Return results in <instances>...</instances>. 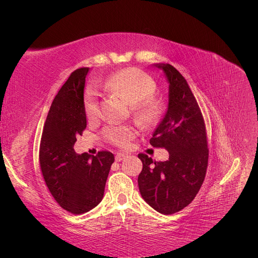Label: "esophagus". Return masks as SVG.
I'll use <instances>...</instances> for the list:
<instances>
[{"instance_id":"1","label":"esophagus","mask_w":258,"mask_h":258,"mask_svg":"<svg viewBox=\"0 0 258 258\" xmlns=\"http://www.w3.org/2000/svg\"><path fill=\"white\" fill-rule=\"evenodd\" d=\"M127 157V155L124 153H117L116 156H115V160L116 161H121L122 159H124Z\"/></svg>"}]
</instances>
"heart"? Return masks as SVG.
Segmentation results:
<instances>
[{
  "label": "heart",
  "mask_w": 258,
  "mask_h": 258,
  "mask_svg": "<svg viewBox=\"0 0 258 258\" xmlns=\"http://www.w3.org/2000/svg\"><path fill=\"white\" fill-rule=\"evenodd\" d=\"M108 90L117 93L131 103V110L145 123L157 122L163 113V104L157 98L152 97L156 84L152 77L137 68L121 70L110 75L103 82ZM98 91L88 87L84 96V110L89 119L96 118L99 113ZM138 134L131 123L111 124L103 129L105 141L118 147H126Z\"/></svg>",
  "instance_id": "b5f03b06"
}]
</instances>
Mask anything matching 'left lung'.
Wrapping results in <instances>:
<instances>
[{
	"instance_id": "8db88e82",
	"label": "left lung",
	"mask_w": 258,
	"mask_h": 258,
	"mask_svg": "<svg viewBox=\"0 0 258 258\" xmlns=\"http://www.w3.org/2000/svg\"><path fill=\"white\" fill-rule=\"evenodd\" d=\"M169 84L168 107L150 143L169 152L167 161L138 157L143 169L138 177L142 198L157 212L169 215L196 197L207 172L209 150L205 120L188 84L169 63H156Z\"/></svg>"
}]
</instances>
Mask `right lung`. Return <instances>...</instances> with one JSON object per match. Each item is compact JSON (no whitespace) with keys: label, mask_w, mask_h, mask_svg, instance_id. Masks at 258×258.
Instances as JSON below:
<instances>
[{"label":"right lung","mask_w":258,"mask_h":258,"mask_svg":"<svg viewBox=\"0 0 258 258\" xmlns=\"http://www.w3.org/2000/svg\"><path fill=\"white\" fill-rule=\"evenodd\" d=\"M89 68L74 71L54 97L46 118L40 166L50 194L59 206L73 214H83L103 198L114 155L99 152L91 156L74 151L76 137L87 126L84 90Z\"/></svg>","instance_id":"right-lung-1"}]
</instances>
